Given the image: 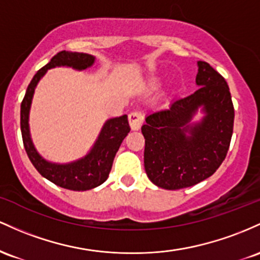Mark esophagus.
I'll return each instance as SVG.
<instances>
[{
  "mask_svg": "<svg viewBox=\"0 0 260 260\" xmlns=\"http://www.w3.org/2000/svg\"><path fill=\"white\" fill-rule=\"evenodd\" d=\"M129 124L131 130H139L144 124V115L141 112H131L129 114Z\"/></svg>",
  "mask_w": 260,
  "mask_h": 260,
  "instance_id": "obj_1",
  "label": "esophagus"
}]
</instances>
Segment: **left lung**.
Instances as JSON below:
<instances>
[{"instance_id":"8db88e82","label":"left lung","mask_w":260,"mask_h":260,"mask_svg":"<svg viewBox=\"0 0 260 260\" xmlns=\"http://www.w3.org/2000/svg\"><path fill=\"white\" fill-rule=\"evenodd\" d=\"M198 66L195 82L199 88L148 115L141 127L146 174L167 190L188 188L211 177L226 158L231 142L235 108L229 84L205 61ZM201 105L207 115L190 127L188 122Z\"/></svg>"}]
</instances>
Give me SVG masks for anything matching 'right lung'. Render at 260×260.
<instances>
[{
	"instance_id": "1",
	"label": "right lung",
	"mask_w": 260,
	"mask_h": 260,
	"mask_svg": "<svg viewBox=\"0 0 260 260\" xmlns=\"http://www.w3.org/2000/svg\"><path fill=\"white\" fill-rule=\"evenodd\" d=\"M93 62L94 57L82 52H57L52 56L50 62L46 63L34 75L20 104V130H22L23 145L29 159L43 177L54 184L69 190H89L101 185L108 179L115 154L120 147L122 140L130 131L127 116L122 115L108 120L104 124L91 153L87 154L84 158L70 165H54L43 159L31 144L28 126L29 108H30L34 88L46 70L55 66H72L74 69L84 70Z\"/></svg>"
}]
</instances>
